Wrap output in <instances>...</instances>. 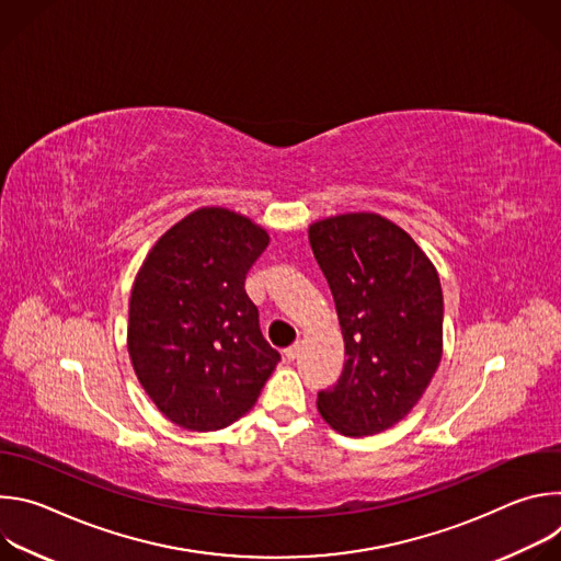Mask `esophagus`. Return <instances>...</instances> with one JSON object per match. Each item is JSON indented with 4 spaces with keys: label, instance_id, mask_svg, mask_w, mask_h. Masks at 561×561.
Returning <instances> with one entry per match:
<instances>
[{
    "label": "esophagus",
    "instance_id": "1",
    "mask_svg": "<svg viewBox=\"0 0 561 561\" xmlns=\"http://www.w3.org/2000/svg\"><path fill=\"white\" fill-rule=\"evenodd\" d=\"M299 353H301V342H295L293 346H288V348L284 351V355H286L288 362H295V359L299 357Z\"/></svg>",
    "mask_w": 561,
    "mask_h": 561
}]
</instances>
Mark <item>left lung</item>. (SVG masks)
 <instances>
[{
    "instance_id": "left-lung-1",
    "label": "left lung",
    "mask_w": 561,
    "mask_h": 561,
    "mask_svg": "<svg viewBox=\"0 0 561 561\" xmlns=\"http://www.w3.org/2000/svg\"><path fill=\"white\" fill-rule=\"evenodd\" d=\"M340 317L346 362L317 409L359 437L411 413L442 359L444 297L435 266L392 221L351 213L308 228Z\"/></svg>"
}]
</instances>
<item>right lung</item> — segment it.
Instances as JSON below:
<instances>
[{
    "mask_svg": "<svg viewBox=\"0 0 561 561\" xmlns=\"http://www.w3.org/2000/svg\"><path fill=\"white\" fill-rule=\"evenodd\" d=\"M268 234L226 208L175 224L146 257L128 306V353L152 404L188 431L242 417L282 359L247 295Z\"/></svg>",
    "mask_w": 561,
    "mask_h": 561,
    "instance_id": "right-lung-1",
    "label": "right lung"
}]
</instances>
